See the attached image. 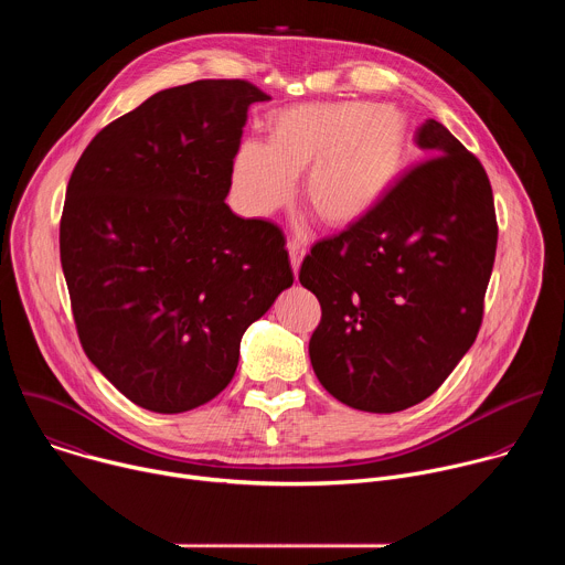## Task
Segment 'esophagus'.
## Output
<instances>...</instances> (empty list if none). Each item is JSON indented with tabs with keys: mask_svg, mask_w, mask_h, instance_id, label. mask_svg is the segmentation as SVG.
Returning <instances> with one entry per match:
<instances>
[{
	"mask_svg": "<svg viewBox=\"0 0 565 565\" xmlns=\"http://www.w3.org/2000/svg\"><path fill=\"white\" fill-rule=\"evenodd\" d=\"M288 255H290V266H292V273L297 275L299 273V266H301V259L306 255V248L299 238H290L288 241Z\"/></svg>",
	"mask_w": 565,
	"mask_h": 565,
	"instance_id": "34e87169",
	"label": "esophagus"
}]
</instances>
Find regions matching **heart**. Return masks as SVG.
Here are the masks:
<instances>
[{
  "instance_id": "b5f03b06",
  "label": "heart",
  "mask_w": 565,
  "mask_h": 565,
  "mask_svg": "<svg viewBox=\"0 0 565 565\" xmlns=\"http://www.w3.org/2000/svg\"><path fill=\"white\" fill-rule=\"evenodd\" d=\"M409 120L395 105L301 103L268 118V140L234 153V192L250 214L284 207L308 170L303 199L331 227L364 221L388 194L407 158Z\"/></svg>"
}]
</instances>
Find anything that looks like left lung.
<instances>
[{
	"label": "left lung",
	"instance_id": "1",
	"mask_svg": "<svg viewBox=\"0 0 565 565\" xmlns=\"http://www.w3.org/2000/svg\"><path fill=\"white\" fill-rule=\"evenodd\" d=\"M416 145L427 160L360 223L319 241L299 281L321 321L308 353L333 397L393 414L429 397L473 344L497 257L490 179L438 120Z\"/></svg>",
	"mask_w": 565,
	"mask_h": 565
}]
</instances>
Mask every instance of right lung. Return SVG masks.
<instances>
[{
	"instance_id": "right-lung-1",
	"label": "right lung",
	"mask_w": 565,
	"mask_h": 565,
	"mask_svg": "<svg viewBox=\"0 0 565 565\" xmlns=\"http://www.w3.org/2000/svg\"><path fill=\"white\" fill-rule=\"evenodd\" d=\"M264 100L246 79L158 92L96 134L68 179L60 262L79 344L147 412L216 397L246 329L292 286L281 230L225 203Z\"/></svg>"
}]
</instances>
